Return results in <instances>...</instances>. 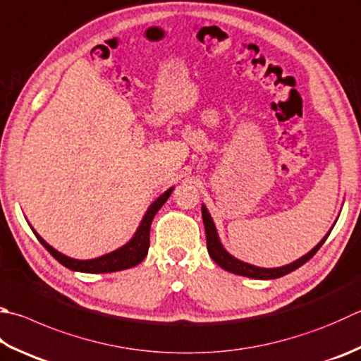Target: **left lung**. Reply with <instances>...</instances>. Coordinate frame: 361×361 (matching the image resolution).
I'll use <instances>...</instances> for the list:
<instances>
[{"mask_svg":"<svg viewBox=\"0 0 361 361\" xmlns=\"http://www.w3.org/2000/svg\"><path fill=\"white\" fill-rule=\"evenodd\" d=\"M201 214H202V221H204V228H206V239H207V251L212 259L220 265L223 270H228L231 274H235V275H242V276H248V278H255V280H275V278H280L290 274V271H294L295 269L300 267L307 261H310L312 256L317 253V250L322 247L324 242L327 240L329 234L331 233L333 226L330 228V231L327 233V235H324V239L319 242L314 248L311 251H308L307 255L298 257L297 261L290 262L283 265V267H274V269H265V267H257V265L253 264H248V262H243L240 259H237L231 253H228L226 248L223 247V243L219 237V233H216V228H215V223L212 220V216H210L207 207L201 206Z\"/></svg>","mask_w":361,"mask_h":361,"instance_id":"obj_1","label":"left lung"}]
</instances>
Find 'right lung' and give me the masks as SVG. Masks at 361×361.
Returning a JSON list of instances; mask_svg holds the SVG:
<instances>
[{
  "label": "right lung",
  "mask_w": 361,
  "mask_h": 361,
  "mask_svg": "<svg viewBox=\"0 0 361 361\" xmlns=\"http://www.w3.org/2000/svg\"><path fill=\"white\" fill-rule=\"evenodd\" d=\"M174 187L168 188L165 193H161L159 198L147 207L146 214L140 223V226L137 228V231H135V234L130 240H128L126 245H122L121 248L111 251V253L94 257V259H73V257L59 253L58 250H54L51 245L47 243L42 237L34 231L32 226L31 229L34 235L37 237V240L50 251V255L54 257V259L73 271H83V274H111V271L126 270L138 265L146 257L147 250H149V233H151L152 220L155 214L160 210V207L166 202L169 196H171Z\"/></svg>",
  "instance_id": "obj_1"
}]
</instances>
